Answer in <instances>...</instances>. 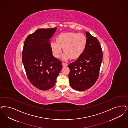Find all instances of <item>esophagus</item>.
I'll list each match as a JSON object with an SVG mask.
<instances>
[{
  "instance_id": "34e87169",
  "label": "esophagus",
  "mask_w": 128,
  "mask_h": 128,
  "mask_svg": "<svg viewBox=\"0 0 128 128\" xmlns=\"http://www.w3.org/2000/svg\"><path fill=\"white\" fill-rule=\"evenodd\" d=\"M62 65H63V66H68V64H67L66 63L63 62V63H62Z\"/></svg>"
}]
</instances>
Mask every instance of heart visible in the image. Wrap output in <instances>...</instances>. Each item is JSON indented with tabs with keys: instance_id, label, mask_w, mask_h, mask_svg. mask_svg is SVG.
Here are the masks:
<instances>
[{
	"instance_id": "1",
	"label": "heart",
	"mask_w": 128,
	"mask_h": 128,
	"mask_svg": "<svg viewBox=\"0 0 128 128\" xmlns=\"http://www.w3.org/2000/svg\"><path fill=\"white\" fill-rule=\"evenodd\" d=\"M88 40L86 36L81 33L65 32L58 35L56 41L50 43V48L55 57L58 58L62 48L65 52L62 56L63 60L71 58L76 59L83 53Z\"/></svg>"
}]
</instances>
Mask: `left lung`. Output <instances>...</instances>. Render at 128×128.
<instances>
[{
    "instance_id": "left-lung-1",
    "label": "left lung",
    "mask_w": 128,
    "mask_h": 128,
    "mask_svg": "<svg viewBox=\"0 0 128 128\" xmlns=\"http://www.w3.org/2000/svg\"><path fill=\"white\" fill-rule=\"evenodd\" d=\"M88 42L83 53L75 62L70 63L68 74L71 88L77 91H84L96 82L102 60V52L97 38L86 32Z\"/></svg>"
}]
</instances>
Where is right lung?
<instances>
[{
  "instance_id": "1",
  "label": "right lung",
  "mask_w": 128,
  "mask_h": 128,
  "mask_svg": "<svg viewBox=\"0 0 128 128\" xmlns=\"http://www.w3.org/2000/svg\"><path fill=\"white\" fill-rule=\"evenodd\" d=\"M57 27L39 29L28 35L24 44L22 62L27 77L34 86L47 90L55 85L62 68V62L52 55L50 40Z\"/></svg>"
}]
</instances>
